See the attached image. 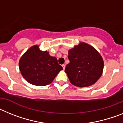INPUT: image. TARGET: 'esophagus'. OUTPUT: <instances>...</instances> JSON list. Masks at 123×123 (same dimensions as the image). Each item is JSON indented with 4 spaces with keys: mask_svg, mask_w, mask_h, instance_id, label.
<instances>
[{
    "mask_svg": "<svg viewBox=\"0 0 123 123\" xmlns=\"http://www.w3.org/2000/svg\"><path fill=\"white\" fill-rule=\"evenodd\" d=\"M62 66L63 69H64V70L65 68H66V65H65V64H62Z\"/></svg>",
    "mask_w": 123,
    "mask_h": 123,
    "instance_id": "1",
    "label": "esophagus"
}]
</instances>
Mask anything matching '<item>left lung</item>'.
Segmentation results:
<instances>
[{
  "mask_svg": "<svg viewBox=\"0 0 123 123\" xmlns=\"http://www.w3.org/2000/svg\"><path fill=\"white\" fill-rule=\"evenodd\" d=\"M65 72L70 83L79 87H88L99 79L102 74L104 64L97 50L85 43L69 51Z\"/></svg>",
  "mask_w": 123,
  "mask_h": 123,
  "instance_id": "8db88e82",
  "label": "left lung"
}]
</instances>
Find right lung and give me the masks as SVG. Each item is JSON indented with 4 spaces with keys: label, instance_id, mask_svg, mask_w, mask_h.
<instances>
[{
    "label": "right lung",
    "instance_id": "obj_1",
    "mask_svg": "<svg viewBox=\"0 0 123 123\" xmlns=\"http://www.w3.org/2000/svg\"><path fill=\"white\" fill-rule=\"evenodd\" d=\"M19 69L27 82L37 86L51 84L63 68L55 57L47 51L39 50L38 46L31 47L21 57Z\"/></svg>",
    "mask_w": 123,
    "mask_h": 123
}]
</instances>
